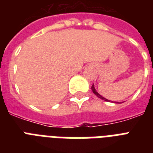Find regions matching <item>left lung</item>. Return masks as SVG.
Wrapping results in <instances>:
<instances>
[{"label":"left lung","instance_id":"obj_1","mask_svg":"<svg viewBox=\"0 0 153 153\" xmlns=\"http://www.w3.org/2000/svg\"><path fill=\"white\" fill-rule=\"evenodd\" d=\"M91 90H92V91H93V93L94 94H95V95L97 96V97H98V98H101V99H102V100L106 101V102H108V101H109V100H107L106 98H103L102 96H101L100 94H98V92L96 91V90H95V88H94V85H93V86H91ZM116 103H118V102H116Z\"/></svg>","mask_w":153,"mask_h":153}]
</instances>
